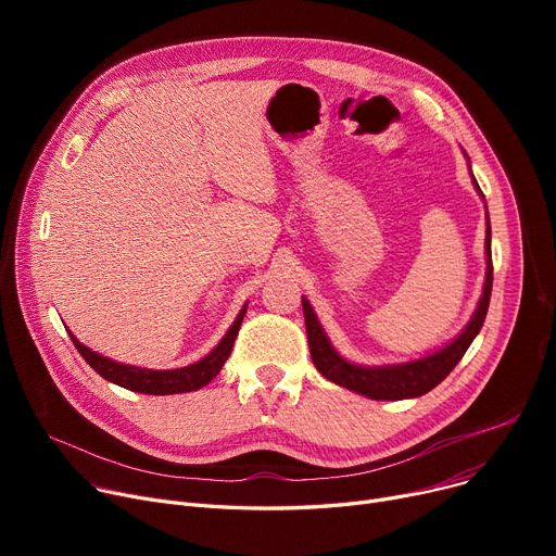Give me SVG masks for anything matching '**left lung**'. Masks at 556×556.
I'll list each match as a JSON object with an SVG mask.
<instances>
[{
    "label": "left lung",
    "instance_id": "1",
    "mask_svg": "<svg viewBox=\"0 0 556 556\" xmlns=\"http://www.w3.org/2000/svg\"><path fill=\"white\" fill-rule=\"evenodd\" d=\"M469 160V157H466ZM471 180L476 191L482 195V189L478 187L473 173ZM486 207V204H484ZM484 256H486V273H484V286H482V295L480 302L469 319V325L462 329L459 336H455L448 344L442 349H437L432 354H426L421 358L407 361V363H394V365H356L352 361L342 358L336 346L331 344L329 336L325 333L323 325L311 306L306 298H302L304 306V319H306V336H308V349H311V358L317 371L325 378H329L331 383L352 390L356 394H363L374 401H401V399H417L432 388L440 386L444 378L453 371V367L462 361L466 354V349L471 346L476 336L480 333L489 300H491V286H493V263H491V223H489V212H486V237H484Z\"/></svg>",
    "mask_w": 556,
    "mask_h": 556
}]
</instances>
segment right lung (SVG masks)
I'll use <instances>...</instances> for the list:
<instances>
[{
    "instance_id": "right-lung-1",
    "label": "right lung",
    "mask_w": 556,
    "mask_h": 556,
    "mask_svg": "<svg viewBox=\"0 0 556 556\" xmlns=\"http://www.w3.org/2000/svg\"><path fill=\"white\" fill-rule=\"evenodd\" d=\"M245 311H248V304H243L237 319H233V325L227 329L223 340L212 349L207 356L200 358L198 363H191V365L178 367V369H146V367L116 363L112 358H105V356L92 352V349L85 346L74 333H70V338H72L74 346L78 349V354L85 358V363L90 365L99 376H103L105 381L119 386V388H126L130 392H141V394H182V392L200 390L214 381V376L223 369L225 361L231 354V346H233V340H237V336H239Z\"/></svg>"
}]
</instances>
